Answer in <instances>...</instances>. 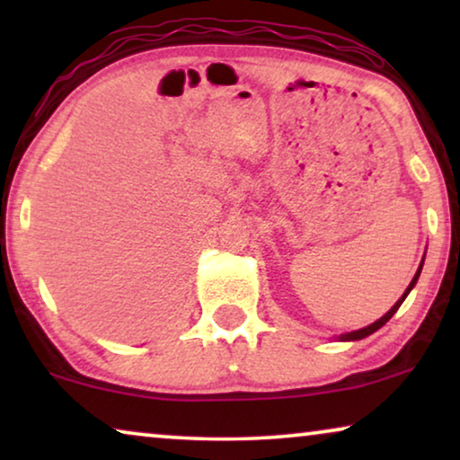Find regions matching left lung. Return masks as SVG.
Returning a JSON list of instances; mask_svg holds the SVG:
<instances>
[{
	"label": "left lung",
	"instance_id": "obj_1",
	"mask_svg": "<svg viewBox=\"0 0 460 460\" xmlns=\"http://www.w3.org/2000/svg\"><path fill=\"white\" fill-rule=\"evenodd\" d=\"M423 260H425V257H423ZM420 270H423V261H420V266H419V270H417V274H414V279L411 280V285H408V288H406V291H404V295H402V297H400L398 301H395V305L392 307V310H389V312L385 314V316L379 318V320H376V323H373V324L364 326V329H360V331H351V332H345V335H341V337H339V339H341V341H358V339H364V337L373 335L375 331H379L381 326L385 324L387 320L392 318L395 312H398V307L402 305V301H404V299L408 297V293H411V291H412V287L417 285V280H419V276H420Z\"/></svg>",
	"mask_w": 460,
	"mask_h": 460
}]
</instances>
